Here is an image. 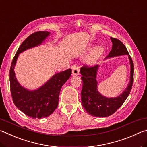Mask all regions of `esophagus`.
Returning <instances> with one entry per match:
<instances>
[{
  "label": "esophagus",
  "instance_id": "1",
  "mask_svg": "<svg viewBox=\"0 0 147 147\" xmlns=\"http://www.w3.org/2000/svg\"><path fill=\"white\" fill-rule=\"evenodd\" d=\"M72 74L73 76H76V75H78L79 74V69L78 67H74L73 71H72Z\"/></svg>",
  "mask_w": 147,
  "mask_h": 147
}]
</instances>
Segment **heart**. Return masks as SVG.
I'll use <instances>...</instances> for the list:
<instances>
[{"label": "heart", "instance_id": "obj_1", "mask_svg": "<svg viewBox=\"0 0 147 147\" xmlns=\"http://www.w3.org/2000/svg\"><path fill=\"white\" fill-rule=\"evenodd\" d=\"M92 49L91 46H89L87 48L88 50H90ZM105 47L103 45H99V46H96L93 49L89 55H88L86 59V63L89 65H93L98 62V60L102 57L105 52Z\"/></svg>", "mask_w": 147, "mask_h": 147}]
</instances>
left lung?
I'll return each mask as SVG.
<instances>
[{
	"label": "left lung",
	"mask_w": 147,
	"mask_h": 147,
	"mask_svg": "<svg viewBox=\"0 0 147 147\" xmlns=\"http://www.w3.org/2000/svg\"><path fill=\"white\" fill-rule=\"evenodd\" d=\"M113 43L112 49L104 60L120 56L127 55L129 60L130 72V80L127 88L121 94L116 97L109 98L103 96L98 90L97 75L100 65L92 67H82L80 69L83 86L81 92V101L83 107L92 116L103 118L113 114L118 110L129 96L132 89L134 74V65L126 47L116 38L111 37Z\"/></svg>",
	"instance_id": "obj_1"
}]
</instances>
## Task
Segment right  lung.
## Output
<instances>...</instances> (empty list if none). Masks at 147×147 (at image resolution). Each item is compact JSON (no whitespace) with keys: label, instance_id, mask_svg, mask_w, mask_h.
<instances>
[{"label":"right lung","instance_id":"obj_1","mask_svg":"<svg viewBox=\"0 0 147 147\" xmlns=\"http://www.w3.org/2000/svg\"><path fill=\"white\" fill-rule=\"evenodd\" d=\"M50 34L48 31H38L29 36L18 49L9 71L11 93L13 102L18 110L34 119L49 116L57 109L61 88L70 77L71 69L55 74L42 86L33 90H29L19 84L14 69L20 53L40 46Z\"/></svg>","mask_w":147,"mask_h":147}]
</instances>
